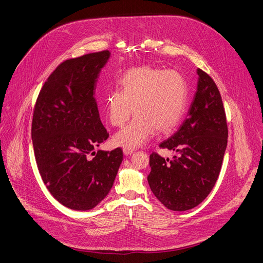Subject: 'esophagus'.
Instances as JSON below:
<instances>
[{"label": "esophagus", "instance_id": "34e87169", "mask_svg": "<svg viewBox=\"0 0 263 263\" xmlns=\"http://www.w3.org/2000/svg\"><path fill=\"white\" fill-rule=\"evenodd\" d=\"M123 151H124V154H125V155H131V154L134 152V150H133V149H130V148H124Z\"/></svg>", "mask_w": 263, "mask_h": 263}]
</instances>
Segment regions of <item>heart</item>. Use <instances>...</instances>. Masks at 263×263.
<instances>
[{
	"label": "heart",
	"mask_w": 263,
	"mask_h": 263,
	"mask_svg": "<svg viewBox=\"0 0 263 263\" xmlns=\"http://www.w3.org/2000/svg\"><path fill=\"white\" fill-rule=\"evenodd\" d=\"M189 102V86L176 70L153 66H138L127 70L117 80V90H109L105 109L109 123L122 127L113 141L117 146L137 148L154 134L168 133L181 121Z\"/></svg>",
	"instance_id": "1"
}]
</instances>
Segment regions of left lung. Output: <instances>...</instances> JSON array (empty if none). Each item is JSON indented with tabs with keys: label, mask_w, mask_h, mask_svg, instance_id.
<instances>
[{
	"label": "left lung",
	"mask_w": 263,
	"mask_h": 263,
	"mask_svg": "<svg viewBox=\"0 0 263 263\" xmlns=\"http://www.w3.org/2000/svg\"><path fill=\"white\" fill-rule=\"evenodd\" d=\"M187 116L178 130L159 145L176 154L172 159L150 155L148 182L169 210L187 211L202 202L219 176L228 144V126L219 90L204 71Z\"/></svg>",
	"instance_id": "left-lung-1"
}]
</instances>
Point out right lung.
<instances>
[{
  "mask_svg": "<svg viewBox=\"0 0 263 263\" xmlns=\"http://www.w3.org/2000/svg\"><path fill=\"white\" fill-rule=\"evenodd\" d=\"M110 55L106 50L65 61L45 82L35 103L31 138L37 169L51 195L71 210L97 206L123 161L121 148L94 151L109 136L94 94Z\"/></svg>",
  "mask_w": 263,
  "mask_h": 263,
  "instance_id": "obj_1",
  "label": "right lung"
}]
</instances>
